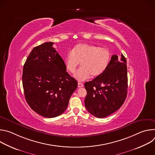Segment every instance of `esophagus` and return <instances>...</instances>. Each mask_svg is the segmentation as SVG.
Here are the masks:
<instances>
[{
  "mask_svg": "<svg viewBox=\"0 0 155 155\" xmlns=\"http://www.w3.org/2000/svg\"><path fill=\"white\" fill-rule=\"evenodd\" d=\"M78 86L79 87H83V84L82 83H80V82H78Z\"/></svg>",
  "mask_w": 155,
  "mask_h": 155,
  "instance_id": "obj_1",
  "label": "esophagus"
}]
</instances>
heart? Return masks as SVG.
<instances>
[{
    "mask_svg": "<svg viewBox=\"0 0 155 155\" xmlns=\"http://www.w3.org/2000/svg\"><path fill=\"white\" fill-rule=\"evenodd\" d=\"M111 53L106 48L88 43H78L69 51L64 59L67 71L74 74L81 63V68L74 74L78 81H84L102 75L108 68Z\"/></svg>",
    "mask_w": 155,
    "mask_h": 155,
    "instance_id": "1",
    "label": "heart"
}]
</instances>
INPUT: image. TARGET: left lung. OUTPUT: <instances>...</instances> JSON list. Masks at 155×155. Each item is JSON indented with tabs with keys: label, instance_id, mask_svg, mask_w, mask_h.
Listing matches in <instances>:
<instances>
[{
	"label": "left lung",
	"instance_id": "8db88e82",
	"mask_svg": "<svg viewBox=\"0 0 155 155\" xmlns=\"http://www.w3.org/2000/svg\"><path fill=\"white\" fill-rule=\"evenodd\" d=\"M87 94L86 108L91 115L104 118L123 104L127 93L126 59L123 54L113 55L105 72L84 84Z\"/></svg>",
	"mask_w": 155,
	"mask_h": 155
}]
</instances>
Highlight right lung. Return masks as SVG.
I'll list each match as a JSON object with an SVG mask.
<instances>
[{"instance_id": "add662e5", "label": "right lung", "mask_w": 155, "mask_h": 155, "mask_svg": "<svg viewBox=\"0 0 155 155\" xmlns=\"http://www.w3.org/2000/svg\"><path fill=\"white\" fill-rule=\"evenodd\" d=\"M45 42L33 48L23 71L26 100L38 114L54 118L64 112L77 81L66 72L65 63L53 47Z\"/></svg>"}]
</instances>
